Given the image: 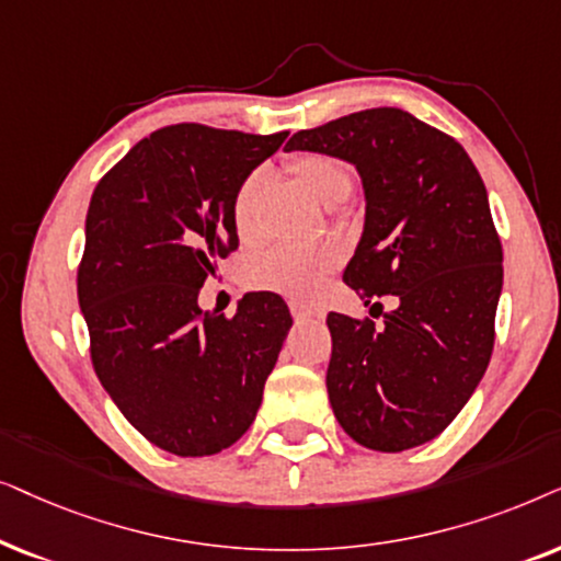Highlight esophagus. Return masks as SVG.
Listing matches in <instances>:
<instances>
[{"label": "esophagus", "instance_id": "1", "mask_svg": "<svg viewBox=\"0 0 561 561\" xmlns=\"http://www.w3.org/2000/svg\"><path fill=\"white\" fill-rule=\"evenodd\" d=\"M289 310H293V318L297 320V323H302V320H310V318H316V316H318L316 310L305 308V305H297V302L289 305Z\"/></svg>", "mask_w": 561, "mask_h": 561}]
</instances>
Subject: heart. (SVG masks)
<instances>
[{
    "mask_svg": "<svg viewBox=\"0 0 561 561\" xmlns=\"http://www.w3.org/2000/svg\"><path fill=\"white\" fill-rule=\"evenodd\" d=\"M287 171L305 192L312 194L325 207L341 205L354 192V174H351L348 163L333 153H295L287 161ZM266 190V169H253L236 186L230 218H233V228L243 243L261 241V207H264ZM335 266H339V256L331 249L279 245V249L261 253L251 261L245 268V282L253 289H268V293L308 302L323 289Z\"/></svg>",
    "mask_w": 561,
    "mask_h": 561,
    "instance_id": "b5f03b06",
    "label": "heart"
}]
</instances>
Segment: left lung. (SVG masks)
<instances>
[{"label": "left lung", "instance_id": "left-lung-1", "mask_svg": "<svg viewBox=\"0 0 561 561\" xmlns=\"http://www.w3.org/2000/svg\"><path fill=\"white\" fill-rule=\"evenodd\" d=\"M287 151L354 163L367 197L343 282L385 320L328 316L333 413L367 449L431 442L472 398L495 343L503 245L480 171L451 136L398 107L300 130ZM382 296L396 302L390 313Z\"/></svg>", "mask_w": 561, "mask_h": 561}]
</instances>
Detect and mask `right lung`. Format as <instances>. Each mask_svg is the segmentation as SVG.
Instances as JSON below:
<instances>
[{
	"mask_svg": "<svg viewBox=\"0 0 561 561\" xmlns=\"http://www.w3.org/2000/svg\"><path fill=\"white\" fill-rule=\"evenodd\" d=\"M179 123L100 179L77 274L96 377L148 442L210 457L249 431L287 331L285 300L251 293L236 316L197 305L215 259L238 249L236 186L285 144Z\"/></svg>",
	"mask_w": 561,
	"mask_h": 561,
	"instance_id": "right-lung-1",
	"label": "right lung"
}]
</instances>
